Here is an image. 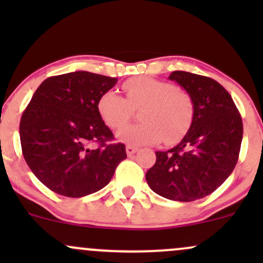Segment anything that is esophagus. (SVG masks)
Listing matches in <instances>:
<instances>
[{"label": "esophagus", "mask_w": 263, "mask_h": 263, "mask_svg": "<svg viewBox=\"0 0 263 263\" xmlns=\"http://www.w3.org/2000/svg\"><path fill=\"white\" fill-rule=\"evenodd\" d=\"M138 152V147H135V146H126V153H127V156H132L135 155V153Z\"/></svg>", "instance_id": "esophagus-1"}]
</instances>
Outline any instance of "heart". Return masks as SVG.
<instances>
[{"label":"heart","mask_w":263,"mask_h":263,"mask_svg":"<svg viewBox=\"0 0 263 263\" xmlns=\"http://www.w3.org/2000/svg\"><path fill=\"white\" fill-rule=\"evenodd\" d=\"M122 87L127 99L108 90L99 99L98 111L106 126L116 129L128 122L134 110L142 108V123L117 132V138L123 143L142 146L162 140L174 143L188 132L194 119V104L188 93L178 90L174 84L138 77L126 81Z\"/></svg>","instance_id":"obj_1"}]
</instances>
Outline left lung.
I'll return each mask as SVG.
<instances>
[{
	"label": "left lung",
	"mask_w": 263,
	"mask_h": 263,
	"mask_svg": "<svg viewBox=\"0 0 263 263\" xmlns=\"http://www.w3.org/2000/svg\"><path fill=\"white\" fill-rule=\"evenodd\" d=\"M170 80L192 98L194 119L176 147L157 151L146 179L163 198L194 201L218 189L234 171L242 141V120L230 93L218 81L179 70L173 71Z\"/></svg>",
	"instance_id": "8db88e82"
}]
</instances>
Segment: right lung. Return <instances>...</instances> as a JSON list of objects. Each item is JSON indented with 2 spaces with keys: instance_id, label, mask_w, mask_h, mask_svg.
I'll use <instances>...</instances> for the list:
<instances>
[{
  "instance_id": "1",
  "label": "right lung",
  "mask_w": 263,
  "mask_h": 263,
  "mask_svg": "<svg viewBox=\"0 0 263 263\" xmlns=\"http://www.w3.org/2000/svg\"><path fill=\"white\" fill-rule=\"evenodd\" d=\"M116 83L117 78L89 71L48 78L21 117L23 157L57 194L81 198L98 192L127 157L125 144H106L114 135L98 111L100 96Z\"/></svg>"
}]
</instances>
